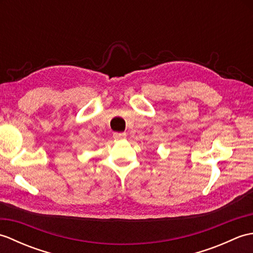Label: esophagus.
Returning <instances> with one entry per match:
<instances>
[{
  "instance_id": "esophagus-1",
  "label": "esophagus",
  "mask_w": 253,
  "mask_h": 253,
  "mask_svg": "<svg viewBox=\"0 0 253 253\" xmlns=\"http://www.w3.org/2000/svg\"><path fill=\"white\" fill-rule=\"evenodd\" d=\"M113 137H114L116 140H121V139L126 138V132H114L113 133Z\"/></svg>"
}]
</instances>
